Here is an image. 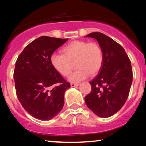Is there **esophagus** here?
Here are the masks:
<instances>
[{"label": "esophagus", "instance_id": "obj_1", "mask_svg": "<svg viewBox=\"0 0 146 146\" xmlns=\"http://www.w3.org/2000/svg\"><path fill=\"white\" fill-rule=\"evenodd\" d=\"M79 85H80L79 84H75V83H71L70 84L71 87H76V86H78Z\"/></svg>", "mask_w": 146, "mask_h": 146}]
</instances>
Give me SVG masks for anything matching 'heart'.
Wrapping results in <instances>:
<instances>
[{"label": "heart", "mask_w": 146, "mask_h": 146, "mask_svg": "<svg viewBox=\"0 0 146 146\" xmlns=\"http://www.w3.org/2000/svg\"><path fill=\"white\" fill-rule=\"evenodd\" d=\"M63 54L53 53L50 56L51 64L58 72L68 76L71 72L72 62H76V71L68 77L71 82L77 83L96 74L103 64V52L100 45L94 42L84 40L72 42L62 48Z\"/></svg>", "instance_id": "heart-1"}]
</instances>
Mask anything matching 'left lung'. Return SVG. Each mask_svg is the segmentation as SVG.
I'll use <instances>...</instances> for the list:
<instances>
[{
    "instance_id": "1",
    "label": "left lung",
    "mask_w": 146,
    "mask_h": 146,
    "mask_svg": "<svg viewBox=\"0 0 146 146\" xmlns=\"http://www.w3.org/2000/svg\"><path fill=\"white\" fill-rule=\"evenodd\" d=\"M94 38L103 52L99 74L90 84L92 90L85 97L88 108L100 117H108L118 111L128 97L132 83L131 62L123 48L101 33L85 36Z\"/></svg>"
}]
</instances>
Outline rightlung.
<instances>
[{
	"label": "right lung",
	"instance_id": "add662e5",
	"mask_svg": "<svg viewBox=\"0 0 146 146\" xmlns=\"http://www.w3.org/2000/svg\"><path fill=\"white\" fill-rule=\"evenodd\" d=\"M68 40L39 37L18 57L14 71L16 92L24 109L35 118L50 120L64 106V93L70 84L54 68L50 56Z\"/></svg>",
	"mask_w": 146,
	"mask_h": 146
}]
</instances>
